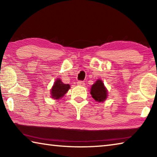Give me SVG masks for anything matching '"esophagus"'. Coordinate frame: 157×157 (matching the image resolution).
I'll use <instances>...</instances> for the list:
<instances>
[{
    "mask_svg": "<svg viewBox=\"0 0 157 157\" xmlns=\"http://www.w3.org/2000/svg\"><path fill=\"white\" fill-rule=\"evenodd\" d=\"M77 84H78V86H83L85 85V83L83 81H78L77 82Z\"/></svg>",
    "mask_w": 157,
    "mask_h": 157,
    "instance_id": "34e87169",
    "label": "esophagus"
}]
</instances>
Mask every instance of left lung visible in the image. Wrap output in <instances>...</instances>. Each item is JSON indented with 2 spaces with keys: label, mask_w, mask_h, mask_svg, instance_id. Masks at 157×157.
<instances>
[{
  "label": "left lung",
  "mask_w": 157,
  "mask_h": 157,
  "mask_svg": "<svg viewBox=\"0 0 157 157\" xmlns=\"http://www.w3.org/2000/svg\"><path fill=\"white\" fill-rule=\"evenodd\" d=\"M92 97L98 102H104L107 96V91L104 84L100 79H98L94 84H93L91 89Z\"/></svg>",
  "instance_id": "obj_1"
}]
</instances>
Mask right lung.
<instances>
[{"label":"right lung","mask_w":157,"mask_h":157,"mask_svg":"<svg viewBox=\"0 0 157 157\" xmlns=\"http://www.w3.org/2000/svg\"><path fill=\"white\" fill-rule=\"evenodd\" d=\"M69 89L70 85L63 84L59 79H57L51 89L52 98L54 99H59L67 93Z\"/></svg>","instance_id":"right-lung-1"}]
</instances>
